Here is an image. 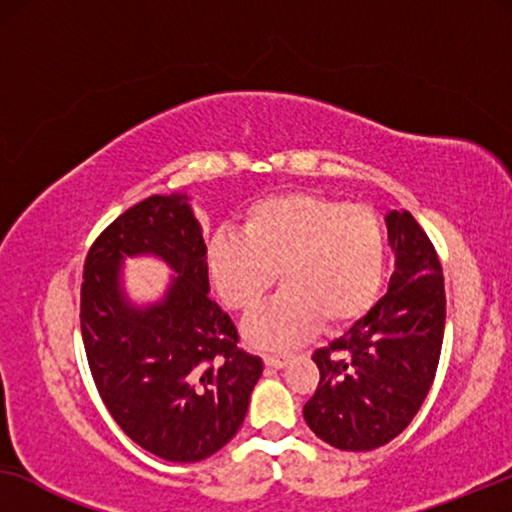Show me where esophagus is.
<instances>
[{
    "instance_id": "1",
    "label": "esophagus",
    "mask_w": 512,
    "mask_h": 512,
    "mask_svg": "<svg viewBox=\"0 0 512 512\" xmlns=\"http://www.w3.org/2000/svg\"><path fill=\"white\" fill-rule=\"evenodd\" d=\"M265 359V366L270 368H284L286 363H289V354H282V352H268L263 356Z\"/></svg>"
}]
</instances>
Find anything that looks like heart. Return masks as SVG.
<instances>
[{
	"label": "heart",
	"mask_w": 512,
	"mask_h": 512,
	"mask_svg": "<svg viewBox=\"0 0 512 512\" xmlns=\"http://www.w3.org/2000/svg\"><path fill=\"white\" fill-rule=\"evenodd\" d=\"M241 233H216L207 270L233 312H256L277 282L279 298L247 324L258 347L289 349L319 321L342 328L375 303L384 277V230L370 207L321 193H277L254 202Z\"/></svg>",
	"instance_id": "heart-1"
}]
</instances>
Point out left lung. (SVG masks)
Masks as SVG:
<instances>
[{
  "mask_svg": "<svg viewBox=\"0 0 512 512\" xmlns=\"http://www.w3.org/2000/svg\"><path fill=\"white\" fill-rule=\"evenodd\" d=\"M396 270L387 296L345 335L314 352L319 384L303 417L347 452L387 445L412 422L436 377L445 284L436 247L408 209L387 216Z\"/></svg>",
  "mask_w": 512,
  "mask_h": 512,
  "instance_id": "1",
  "label": "left lung"
}]
</instances>
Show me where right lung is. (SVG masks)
<instances>
[{"instance_id":"right-lung-1","label":"right lung","mask_w":512,"mask_h":512,"mask_svg":"<svg viewBox=\"0 0 512 512\" xmlns=\"http://www.w3.org/2000/svg\"><path fill=\"white\" fill-rule=\"evenodd\" d=\"M163 255L180 277L160 306L132 311L117 293L123 255ZM90 375L125 436L167 461L207 459L235 436L263 361L209 298L207 244L186 198L151 195L90 244L81 282Z\"/></svg>"}]
</instances>
